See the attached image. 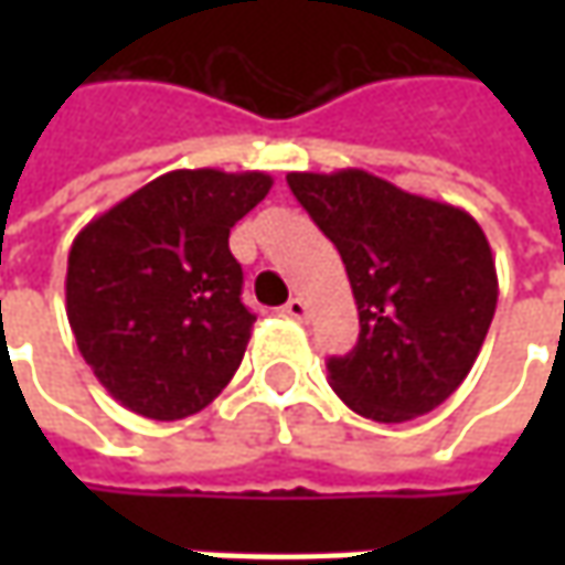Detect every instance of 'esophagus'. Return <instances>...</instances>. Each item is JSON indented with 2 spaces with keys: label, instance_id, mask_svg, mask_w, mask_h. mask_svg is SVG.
<instances>
[{
  "label": "esophagus",
  "instance_id": "1",
  "mask_svg": "<svg viewBox=\"0 0 565 565\" xmlns=\"http://www.w3.org/2000/svg\"><path fill=\"white\" fill-rule=\"evenodd\" d=\"M282 311L292 317V320H308V315H311V308H308V301H305V298H289Z\"/></svg>",
  "mask_w": 565,
  "mask_h": 565
}]
</instances>
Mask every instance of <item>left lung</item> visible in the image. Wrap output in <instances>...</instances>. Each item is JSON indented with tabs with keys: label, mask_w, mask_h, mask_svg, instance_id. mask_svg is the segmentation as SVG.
Returning a JSON list of instances; mask_svg holds the SVG:
<instances>
[{
	"label": "left lung",
	"mask_w": 565,
	"mask_h": 565,
	"mask_svg": "<svg viewBox=\"0 0 565 565\" xmlns=\"http://www.w3.org/2000/svg\"><path fill=\"white\" fill-rule=\"evenodd\" d=\"M286 182L342 254L359 305L355 349L327 361L333 393L380 424L427 415L468 377L497 311L484 228L364 169Z\"/></svg>",
	"instance_id": "8db88e82"
}]
</instances>
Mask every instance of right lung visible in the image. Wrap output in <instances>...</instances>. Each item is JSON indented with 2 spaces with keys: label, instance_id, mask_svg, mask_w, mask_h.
Wrapping results in <instances>:
<instances>
[{
  "label": "right lung",
  "instance_id": "obj_1",
  "mask_svg": "<svg viewBox=\"0 0 565 565\" xmlns=\"http://www.w3.org/2000/svg\"><path fill=\"white\" fill-rule=\"evenodd\" d=\"M270 188L267 172L175 169L77 232L65 315L94 377L128 412L179 422L238 371L257 317L242 305L228 228Z\"/></svg>",
  "mask_w": 565,
  "mask_h": 565
}]
</instances>
